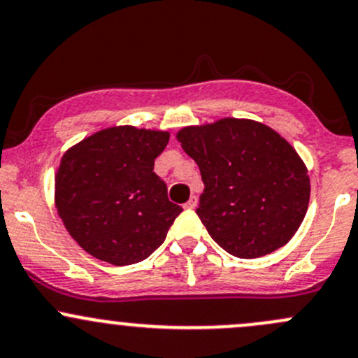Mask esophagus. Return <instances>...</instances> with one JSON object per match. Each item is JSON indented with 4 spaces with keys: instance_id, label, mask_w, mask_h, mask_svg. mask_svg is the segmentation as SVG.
I'll list each match as a JSON object with an SVG mask.
<instances>
[{
    "instance_id": "34e87169",
    "label": "esophagus",
    "mask_w": 358,
    "mask_h": 358,
    "mask_svg": "<svg viewBox=\"0 0 358 358\" xmlns=\"http://www.w3.org/2000/svg\"><path fill=\"white\" fill-rule=\"evenodd\" d=\"M196 205H198V200H196V196H191L189 200H187V203H184V208H187V210H193V208H196Z\"/></svg>"
}]
</instances>
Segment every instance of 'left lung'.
Listing matches in <instances>:
<instances>
[{"label": "left lung", "mask_w": 358, "mask_h": 358, "mask_svg": "<svg viewBox=\"0 0 358 358\" xmlns=\"http://www.w3.org/2000/svg\"><path fill=\"white\" fill-rule=\"evenodd\" d=\"M205 189L196 213L213 241L259 259L293 238L307 213V167L285 138L253 120L222 119L178 132Z\"/></svg>", "instance_id": "8db88e82"}]
</instances>
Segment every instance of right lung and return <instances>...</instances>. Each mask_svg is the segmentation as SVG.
I'll list each match as a JSON object with an SVG mask.
<instances>
[{
  "mask_svg": "<svg viewBox=\"0 0 358 358\" xmlns=\"http://www.w3.org/2000/svg\"><path fill=\"white\" fill-rule=\"evenodd\" d=\"M169 132L103 129L70 148L55 179L64 226L90 255L113 265L148 259L182 212L153 172Z\"/></svg>",
  "mask_w": 358,
  "mask_h": 358,
  "instance_id": "obj_1",
  "label": "right lung"
}]
</instances>
